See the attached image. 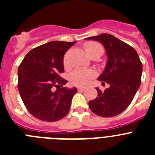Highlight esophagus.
<instances>
[{
	"instance_id": "34e87169",
	"label": "esophagus",
	"mask_w": 155,
	"mask_h": 155,
	"mask_svg": "<svg viewBox=\"0 0 155 155\" xmlns=\"http://www.w3.org/2000/svg\"><path fill=\"white\" fill-rule=\"evenodd\" d=\"M78 90L79 91H84V90H85V88H84V87H78Z\"/></svg>"
}]
</instances>
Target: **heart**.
Masks as SVG:
<instances>
[{
	"label": "heart",
	"instance_id": "heart-1",
	"mask_svg": "<svg viewBox=\"0 0 155 155\" xmlns=\"http://www.w3.org/2000/svg\"><path fill=\"white\" fill-rule=\"evenodd\" d=\"M86 51L88 54L93 50L98 48H102V46L96 42H87L84 44ZM63 64L64 68H68L70 67V53L69 52L65 53L63 59ZM97 76V71L94 69H84L78 68L76 69L70 75V80L74 85L84 87L90 84V82Z\"/></svg>",
	"mask_w": 155,
	"mask_h": 155
}]
</instances>
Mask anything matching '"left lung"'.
Wrapping results in <instances>:
<instances>
[{
  "label": "left lung",
  "mask_w": 155,
  "mask_h": 155,
  "mask_svg": "<svg viewBox=\"0 0 155 155\" xmlns=\"http://www.w3.org/2000/svg\"><path fill=\"white\" fill-rule=\"evenodd\" d=\"M100 42L108 57L106 68L98 80L106 82L104 91L97 87L98 96L88 102L90 109L102 117H113L124 112L134 99L141 83L142 63L131 46L107 33L86 38Z\"/></svg>",
  "instance_id": "1"
}]
</instances>
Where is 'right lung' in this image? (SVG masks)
Here are the masks:
<instances>
[{"label": "right lung", "instance_id": "add662e5", "mask_svg": "<svg viewBox=\"0 0 155 155\" xmlns=\"http://www.w3.org/2000/svg\"><path fill=\"white\" fill-rule=\"evenodd\" d=\"M74 42L53 41L30 50L18 70V88L27 110L35 118L56 122L69 113L76 87H64L63 59ZM53 87H59L53 91Z\"/></svg>", "mask_w": 155, "mask_h": 155}]
</instances>
